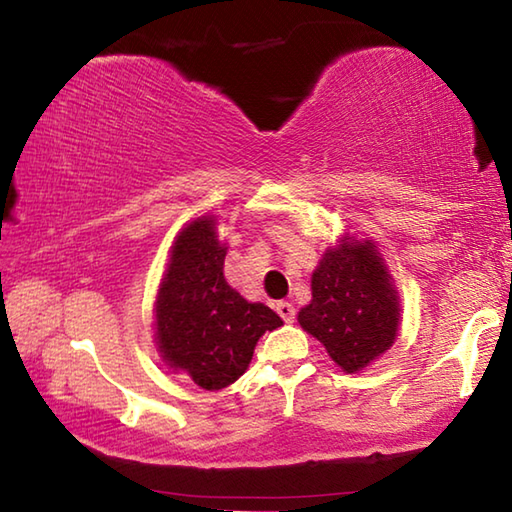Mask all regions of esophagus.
Masks as SVG:
<instances>
[{"instance_id":"1","label":"esophagus","mask_w":512,"mask_h":512,"mask_svg":"<svg viewBox=\"0 0 512 512\" xmlns=\"http://www.w3.org/2000/svg\"><path fill=\"white\" fill-rule=\"evenodd\" d=\"M277 313H280V318L284 322H293L295 320V306L291 302H277Z\"/></svg>"}]
</instances>
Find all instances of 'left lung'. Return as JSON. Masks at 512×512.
I'll list each match as a JSON object with an SVG mask.
<instances>
[{
	"label": "left lung",
	"mask_w": 512,
	"mask_h": 512,
	"mask_svg": "<svg viewBox=\"0 0 512 512\" xmlns=\"http://www.w3.org/2000/svg\"><path fill=\"white\" fill-rule=\"evenodd\" d=\"M311 295L297 322L342 371L356 374L394 345L401 304L371 239L331 246L313 271Z\"/></svg>",
	"instance_id": "1"
}]
</instances>
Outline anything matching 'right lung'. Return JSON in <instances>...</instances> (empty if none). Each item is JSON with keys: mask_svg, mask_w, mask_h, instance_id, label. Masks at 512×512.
I'll list each match as a JSON object with an SVG mask.
<instances>
[{"mask_svg": "<svg viewBox=\"0 0 512 512\" xmlns=\"http://www.w3.org/2000/svg\"><path fill=\"white\" fill-rule=\"evenodd\" d=\"M215 217L190 221L170 250L156 297V345L167 367L217 392L244 374L257 340L282 327L262 302H248L224 277L226 246Z\"/></svg>", "mask_w": 512, "mask_h": 512, "instance_id": "1", "label": "right lung"}]
</instances>
